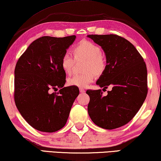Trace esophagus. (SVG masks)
Returning a JSON list of instances; mask_svg holds the SVG:
<instances>
[{"label": "esophagus", "instance_id": "obj_1", "mask_svg": "<svg viewBox=\"0 0 161 161\" xmlns=\"http://www.w3.org/2000/svg\"><path fill=\"white\" fill-rule=\"evenodd\" d=\"M80 92L81 93H85V90H84V89H82V88H80Z\"/></svg>", "mask_w": 161, "mask_h": 161}]
</instances>
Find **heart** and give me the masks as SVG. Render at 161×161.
<instances>
[{"label":"heart","instance_id":"1","mask_svg":"<svg viewBox=\"0 0 161 161\" xmlns=\"http://www.w3.org/2000/svg\"><path fill=\"white\" fill-rule=\"evenodd\" d=\"M74 56L76 58L85 59L84 70L85 73L75 74L68 80V84L80 88H85L94 81L95 74L100 75L105 71L106 61L102 54L101 48L95 43L83 40L76 45L73 49ZM74 59L69 53L62 56L61 66L66 74H71L74 66Z\"/></svg>","mask_w":161,"mask_h":161}]
</instances>
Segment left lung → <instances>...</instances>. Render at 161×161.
<instances>
[{
  "instance_id": "left-lung-1",
  "label": "left lung",
  "mask_w": 161,
  "mask_h": 161,
  "mask_svg": "<svg viewBox=\"0 0 161 161\" xmlns=\"http://www.w3.org/2000/svg\"><path fill=\"white\" fill-rule=\"evenodd\" d=\"M103 50L106 67L96 81L111 91L106 96L100 90H87L89 116L96 125L114 129L125 125L140 109L147 94V71L144 59L135 47L116 35H90Z\"/></svg>"
}]
</instances>
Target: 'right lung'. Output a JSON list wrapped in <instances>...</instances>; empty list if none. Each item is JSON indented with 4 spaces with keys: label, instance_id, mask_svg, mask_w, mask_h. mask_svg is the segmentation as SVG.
<instances>
[{
    "label": "right lung",
    "instance_id": "1",
    "mask_svg": "<svg viewBox=\"0 0 161 161\" xmlns=\"http://www.w3.org/2000/svg\"><path fill=\"white\" fill-rule=\"evenodd\" d=\"M75 35L44 36L33 41L19 58L14 71V100L18 111L33 128L54 132L65 126L78 87H64L66 73L62 56L73 44ZM60 88L58 93L51 88Z\"/></svg>",
    "mask_w": 161,
    "mask_h": 161
}]
</instances>
